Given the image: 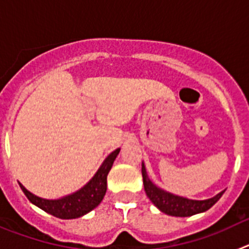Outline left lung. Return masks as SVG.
<instances>
[{
	"mask_svg": "<svg viewBox=\"0 0 249 249\" xmlns=\"http://www.w3.org/2000/svg\"><path fill=\"white\" fill-rule=\"evenodd\" d=\"M142 177H143L144 191L152 203L155 204L160 212L168 215H175V217H190L197 213L206 212L224 193V191H222L212 198L203 199V201H196V199H188L181 196H176L157 187L149 179L144 163H142Z\"/></svg>",
	"mask_w": 249,
	"mask_h": 249,
	"instance_id": "left-lung-1",
	"label": "left lung"
}]
</instances>
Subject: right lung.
Listing matches in <instances>:
<instances>
[{
	"instance_id": "right-lung-1",
	"label": "right lung",
	"mask_w": 249,
	"mask_h": 249,
	"mask_svg": "<svg viewBox=\"0 0 249 249\" xmlns=\"http://www.w3.org/2000/svg\"><path fill=\"white\" fill-rule=\"evenodd\" d=\"M118 153H120V148L107 156V158L103 160V163L101 164L96 175L92 177L89 183L85 184L77 192L62 197V198H41V197H37L34 193L26 190L21 183H19V187L28 198V201L34 203L35 206L39 207L45 212L61 219L78 218V217H82L86 213L94 210L103 199L106 191H107V175L111 171L112 164H113Z\"/></svg>"
}]
</instances>
